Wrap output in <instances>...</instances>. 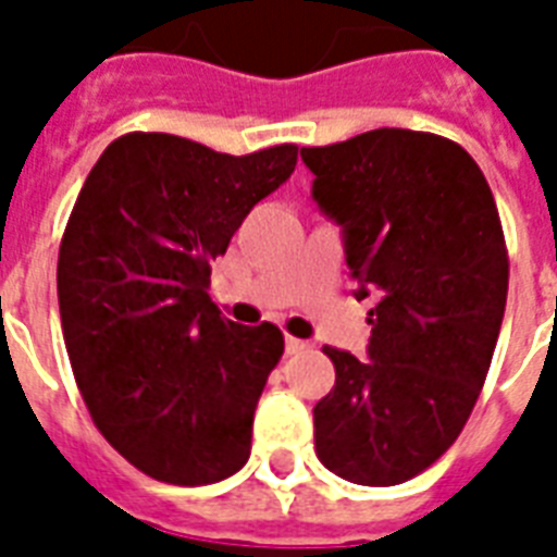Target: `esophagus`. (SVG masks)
Here are the masks:
<instances>
[{
  "instance_id": "esophagus-1",
  "label": "esophagus",
  "mask_w": 557,
  "mask_h": 557,
  "mask_svg": "<svg viewBox=\"0 0 557 557\" xmlns=\"http://www.w3.org/2000/svg\"><path fill=\"white\" fill-rule=\"evenodd\" d=\"M309 347H312L309 341L292 338V335H288V338H286V356H300V352H306V349H309Z\"/></svg>"
}]
</instances>
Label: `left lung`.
<instances>
[{
	"mask_svg": "<svg viewBox=\"0 0 557 557\" xmlns=\"http://www.w3.org/2000/svg\"><path fill=\"white\" fill-rule=\"evenodd\" d=\"M300 159L356 297H375L367 358L323 347L335 387L314 450L349 483L398 485L454 445L492 367L509 292L497 205L476 161L431 133L384 126Z\"/></svg>",
	"mask_w": 557,
	"mask_h": 557,
	"instance_id": "obj_1",
	"label": "left lung"
}]
</instances>
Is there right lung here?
<instances>
[{
	"instance_id": "1",
	"label": "right lung",
	"mask_w": 557,
	"mask_h": 557,
	"mask_svg": "<svg viewBox=\"0 0 557 557\" xmlns=\"http://www.w3.org/2000/svg\"><path fill=\"white\" fill-rule=\"evenodd\" d=\"M295 164V144L227 156L129 133L74 201L57 260L74 381L109 445L152 480L208 485L248 462L283 332L225 321L210 262Z\"/></svg>"
}]
</instances>
